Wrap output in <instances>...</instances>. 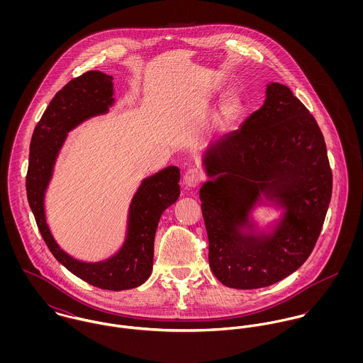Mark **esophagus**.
<instances>
[{
	"label": "esophagus",
	"mask_w": 363,
	"mask_h": 363,
	"mask_svg": "<svg viewBox=\"0 0 363 363\" xmlns=\"http://www.w3.org/2000/svg\"><path fill=\"white\" fill-rule=\"evenodd\" d=\"M203 180H204V174H203V172H201L200 169H197V167H190V169H187V172H186L184 176H183L184 184H186L187 187H191V189L197 187Z\"/></svg>",
	"instance_id": "1"
}]
</instances>
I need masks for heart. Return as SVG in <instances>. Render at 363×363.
<instances>
[{"instance_id":"1","label":"heart","mask_w":363,"mask_h":363,"mask_svg":"<svg viewBox=\"0 0 363 363\" xmlns=\"http://www.w3.org/2000/svg\"><path fill=\"white\" fill-rule=\"evenodd\" d=\"M243 110H245V99L238 91H230L222 99L218 110L212 117L213 127L216 130H225L239 118Z\"/></svg>"}]
</instances>
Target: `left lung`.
<instances>
[{"label": "left lung", "instance_id": "1", "mask_svg": "<svg viewBox=\"0 0 363 363\" xmlns=\"http://www.w3.org/2000/svg\"><path fill=\"white\" fill-rule=\"evenodd\" d=\"M203 164L208 259L219 282L257 289L295 272L314 249L333 191L325 143L305 104L288 86L267 84L262 106L211 144ZM267 202L283 213L259 230L251 211Z\"/></svg>", "mask_w": 363, "mask_h": 363}]
</instances>
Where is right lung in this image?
<instances>
[{
  "label": "right lung",
  "mask_w": 363,
  "mask_h": 363,
  "mask_svg": "<svg viewBox=\"0 0 363 363\" xmlns=\"http://www.w3.org/2000/svg\"><path fill=\"white\" fill-rule=\"evenodd\" d=\"M113 95V77L101 71H88L55 94L32 135L26 194L38 228L60 264L94 286L124 291L143 285L152 272L156 228L163 211L180 196V169L167 166L141 182L128 208L125 239L111 257L102 261L86 262L67 255L54 240L45 211L54 164L68 133L106 114L116 102Z\"/></svg>",
  "instance_id": "1"
}]
</instances>
